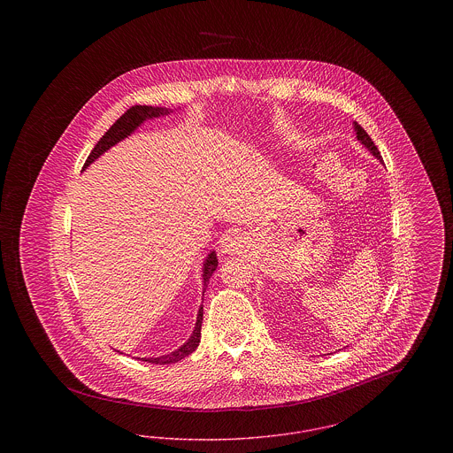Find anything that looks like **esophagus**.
Here are the masks:
<instances>
[{
  "label": "esophagus",
  "mask_w": 453,
  "mask_h": 453,
  "mask_svg": "<svg viewBox=\"0 0 453 453\" xmlns=\"http://www.w3.org/2000/svg\"><path fill=\"white\" fill-rule=\"evenodd\" d=\"M246 242H248L246 234L241 233V231H234V233H231L229 236L224 239L222 253H226V255H239L246 248Z\"/></svg>",
  "instance_id": "esophagus-1"
}]
</instances>
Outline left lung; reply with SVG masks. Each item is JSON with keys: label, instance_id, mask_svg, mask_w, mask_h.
I'll return each instance as SVG.
<instances>
[{"label": "left lung", "instance_id": "left-lung-1", "mask_svg": "<svg viewBox=\"0 0 453 453\" xmlns=\"http://www.w3.org/2000/svg\"><path fill=\"white\" fill-rule=\"evenodd\" d=\"M353 129H355V134H357V139L365 146L368 151L372 152L379 161H382V156H380V152L377 150V146L373 144V141L370 139V135L366 134L365 130L362 129L357 122H353Z\"/></svg>", "mask_w": 453, "mask_h": 453}]
</instances>
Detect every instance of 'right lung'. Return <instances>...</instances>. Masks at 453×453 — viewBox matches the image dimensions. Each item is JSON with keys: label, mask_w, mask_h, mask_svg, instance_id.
<instances>
[{"label": "right lung", "mask_w": 453, "mask_h": 453, "mask_svg": "<svg viewBox=\"0 0 453 453\" xmlns=\"http://www.w3.org/2000/svg\"><path fill=\"white\" fill-rule=\"evenodd\" d=\"M172 108L165 107H150V105H135V107L129 108L110 129L105 132V135L98 141V144L93 148V151L89 152L88 156L87 163L83 166V172L87 170L88 166L96 161L104 152H107L110 148H113L117 142L127 139L130 134H134L135 130L139 129L146 120L150 119H157V117H163V115H168L172 113ZM217 257L216 251H211L207 255V258L203 261V266H202V281H203V292L207 288V283L211 280L212 273L216 272L217 268ZM202 321H203V305H200L198 309V314H196V323H195L194 333L192 336L180 346L178 349H174L168 355H163V357H156V358H141L142 362H150V364H159V365H170V364H176L180 360H183L185 357H188L190 353H194L196 349V346L200 343V329H202Z\"/></svg>", "instance_id": "add662e5"}]
</instances>
